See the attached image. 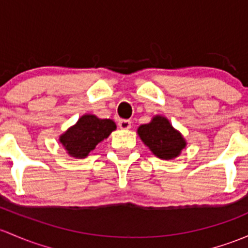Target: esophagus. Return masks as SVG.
Here are the masks:
<instances>
[{"label": "esophagus", "mask_w": 248, "mask_h": 248, "mask_svg": "<svg viewBox=\"0 0 248 248\" xmlns=\"http://www.w3.org/2000/svg\"><path fill=\"white\" fill-rule=\"evenodd\" d=\"M119 127L121 129H129L132 127V122L129 120H120Z\"/></svg>", "instance_id": "1"}]
</instances>
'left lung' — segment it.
<instances>
[{
	"label": "left lung",
	"instance_id": "left-lung-1",
	"mask_svg": "<svg viewBox=\"0 0 248 248\" xmlns=\"http://www.w3.org/2000/svg\"><path fill=\"white\" fill-rule=\"evenodd\" d=\"M138 134L153 155L165 160L178 157L186 146L183 135L172 127L166 117L160 115H155L150 124H141Z\"/></svg>",
	"mask_w": 248,
	"mask_h": 248
}]
</instances>
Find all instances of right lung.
Masks as SVG:
<instances>
[{"instance_id":"1","label":"right lung","mask_w":248,"mask_h":248,"mask_svg":"<svg viewBox=\"0 0 248 248\" xmlns=\"http://www.w3.org/2000/svg\"><path fill=\"white\" fill-rule=\"evenodd\" d=\"M115 129L116 124L113 120L98 119L91 114H85L75 126L70 127L61 135L59 141L69 155L74 158H85Z\"/></svg>"}]
</instances>
